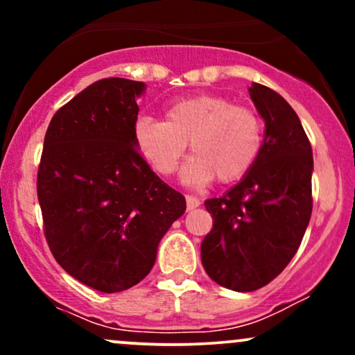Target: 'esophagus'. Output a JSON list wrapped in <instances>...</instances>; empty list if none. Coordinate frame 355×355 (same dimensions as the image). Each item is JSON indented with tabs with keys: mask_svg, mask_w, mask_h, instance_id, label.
<instances>
[{
	"mask_svg": "<svg viewBox=\"0 0 355 355\" xmlns=\"http://www.w3.org/2000/svg\"><path fill=\"white\" fill-rule=\"evenodd\" d=\"M200 205V200L197 197H191V195H187V210H193Z\"/></svg>",
	"mask_w": 355,
	"mask_h": 355,
	"instance_id": "34e87169",
	"label": "esophagus"
}]
</instances>
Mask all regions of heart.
Instances as JSON below:
<instances>
[{"label":"heart","mask_w":355,"mask_h":355,"mask_svg":"<svg viewBox=\"0 0 355 355\" xmlns=\"http://www.w3.org/2000/svg\"><path fill=\"white\" fill-rule=\"evenodd\" d=\"M133 141L160 175L177 170L189 141L193 155L183 165L182 182L202 187L215 177L223 183L245 177L262 152L263 125L255 110L218 95H197L170 105L165 121L137 118Z\"/></svg>","instance_id":"1"}]
</instances>
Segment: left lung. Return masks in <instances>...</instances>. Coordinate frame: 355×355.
<instances>
[{
	"label": "left lung",
	"mask_w": 355,
	"mask_h": 355,
	"mask_svg": "<svg viewBox=\"0 0 355 355\" xmlns=\"http://www.w3.org/2000/svg\"><path fill=\"white\" fill-rule=\"evenodd\" d=\"M248 93L266 121L262 152L237 185L205 200L214 227L200 247L210 279L235 292L257 291L287 267L312 214V146L299 116L263 85Z\"/></svg>",
	"instance_id": "8db88e82"
}]
</instances>
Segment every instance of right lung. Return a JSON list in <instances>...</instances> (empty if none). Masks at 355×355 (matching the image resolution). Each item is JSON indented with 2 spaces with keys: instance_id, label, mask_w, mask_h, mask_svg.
<instances>
[{
  "instance_id": "1",
  "label": "right lung",
  "mask_w": 355,
  "mask_h": 355,
  "mask_svg": "<svg viewBox=\"0 0 355 355\" xmlns=\"http://www.w3.org/2000/svg\"><path fill=\"white\" fill-rule=\"evenodd\" d=\"M144 81H95L51 118L38 168L44 237L81 284L113 294L152 270L158 243L187 209L133 141Z\"/></svg>"
}]
</instances>
